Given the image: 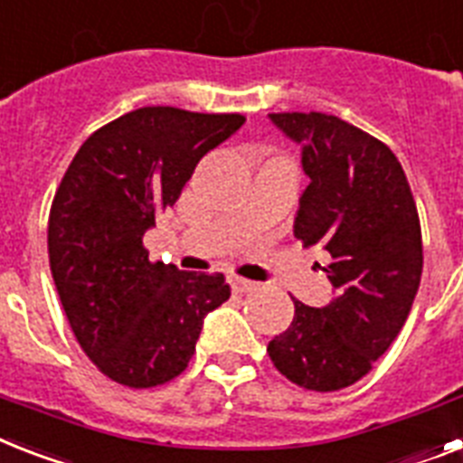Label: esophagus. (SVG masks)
Returning a JSON list of instances; mask_svg holds the SVG:
<instances>
[{"label": "esophagus", "mask_w": 463, "mask_h": 463, "mask_svg": "<svg viewBox=\"0 0 463 463\" xmlns=\"http://www.w3.org/2000/svg\"><path fill=\"white\" fill-rule=\"evenodd\" d=\"M231 285L235 292H251L254 288H257V283H251V280H247V278H240V276H232Z\"/></svg>", "instance_id": "34e87169"}]
</instances>
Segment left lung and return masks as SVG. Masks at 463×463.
<instances>
[{"mask_svg": "<svg viewBox=\"0 0 463 463\" xmlns=\"http://www.w3.org/2000/svg\"><path fill=\"white\" fill-rule=\"evenodd\" d=\"M302 149L309 185L299 197L295 238L328 251L335 297L326 307L295 302L290 328L269 342L276 368L307 390L356 383L407 321L423 270L414 194L388 145L337 116L269 114Z\"/></svg>", "mask_w": 463, "mask_h": 463, "instance_id": "1", "label": "left lung"}]
</instances>
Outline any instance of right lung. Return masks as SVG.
<instances>
[{
  "label": "right lung",
  "instance_id": "1",
  "mask_svg": "<svg viewBox=\"0 0 463 463\" xmlns=\"http://www.w3.org/2000/svg\"><path fill=\"white\" fill-rule=\"evenodd\" d=\"M240 114L145 107L82 142L49 212V266L75 340L101 373L154 388L185 371L209 311L231 297L223 273L149 261L142 238L175 204Z\"/></svg>",
  "mask_w": 463,
  "mask_h": 463
}]
</instances>
